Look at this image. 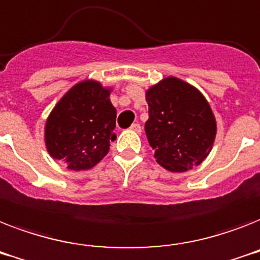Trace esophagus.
Segmentation results:
<instances>
[{"label":"esophagus","instance_id":"obj_1","mask_svg":"<svg viewBox=\"0 0 260 260\" xmlns=\"http://www.w3.org/2000/svg\"><path fill=\"white\" fill-rule=\"evenodd\" d=\"M130 130H133V132H136L140 134L141 133V124L140 123H133L132 126H130Z\"/></svg>","mask_w":260,"mask_h":260}]
</instances>
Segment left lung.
Returning <instances> with one entry per match:
<instances>
[{
	"label": "left lung",
	"mask_w": 260,
	"mask_h": 260,
	"mask_svg": "<svg viewBox=\"0 0 260 260\" xmlns=\"http://www.w3.org/2000/svg\"><path fill=\"white\" fill-rule=\"evenodd\" d=\"M146 102L145 133L155 161L177 173L200 165L216 137L215 117L200 91L169 76L146 91Z\"/></svg>",
	"instance_id": "8db88e82"
}]
</instances>
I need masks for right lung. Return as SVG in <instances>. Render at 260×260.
Listing matches in <instances>:
<instances>
[{"instance_id": "1", "label": "right lung", "mask_w": 260, "mask_h": 260, "mask_svg": "<svg viewBox=\"0 0 260 260\" xmlns=\"http://www.w3.org/2000/svg\"><path fill=\"white\" fill-rule=\"evenodd\" d=\"M117 110L110 102V88L95 80L74 86L52 110L45 123V145L52 158L70 170L96 165L117 138Z\"/></svg>"}]
</instances>
